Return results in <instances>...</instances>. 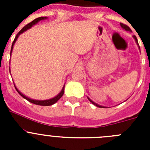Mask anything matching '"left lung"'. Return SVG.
Listing matches in <instances>:
<instances>
[{
  "label": "left lung",
  "mask_w": 150,
  "mask_h": 150,
  "mask_svg": "<svg viewBox=\"0 0 150 150\" xmlns=\"http://www.w3.org/2000/svg\"><path fill=\"white\" fill-rule=\"evenodd\" d=\"M120 25H121V27L123 29H125V30H128V31H132V30L130 29V28L128 27V26H127L126 25H124V24H122V23H120ZM133 38H134V39L135 42H136V43H137V44L138 45V46H139V44H138V42H137V38H136L135 36H133ZM139 49H140V46H139ZM87 98H88V100H89V101L91 102V104H94V105H95V106H96V107H101V108H102V107H104V106L99 105V104H96V103H95V102H94V101H92V100H91V99H90L89 98H88V97H87Z\"/></svg>",
  "instance_id": "1"
}]
</instances>
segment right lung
I'll use <instances>...</instances> for the list:
<instances>
[{"mask_svg":"<svg viewBox=\"0 0 150 150\" xmlns=\"http://www.w3.org/2000/svg\"><path fill=\"white\" fill-rule=\"evenodd\" d=\"M47 18H48L47 17H43H43H39V18H35L34 20H33L32 22H30L29 24H28L27 25L25 26V27H24L23 28H22V30H21L20 31H19V32H18V34H16V36L15 39H14V41H13V44H12L11 52H10V55H11V54H12V51H13V46H14V44H15L16 41L17 39H18V36L20 35L21 34H22L23 32H25V31H26L27 30H28V29H30L31 27H33L34 25H36V24L38 23V22H39L40 21L44 20V19H47ZM64 86H65V83H64V85L63 88H62V91L59 92V95H57L56 96L54 97V98H52L47 99V100H34V99H31V98H28V97L26 96V95H23V94H22V92H21V91L16 88V85L14 84V86H15L16 91H18V93L19 94V95H20L22 97V98H24L26 99L27 100H28V101L30 102V103H32V104H37V105H40V106H51V105H52V104H55V103H56V102L58 101V100H59V99L61 98H62V95H64Z\"/></svg>","mask_w":150,"mask_h":150,"instance_id":"1","label":"right lung"}]
</instances>
